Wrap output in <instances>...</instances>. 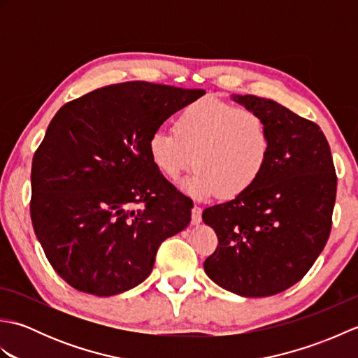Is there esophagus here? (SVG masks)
I'll use <instances>...</instances> for the list:
<instances>
[{"instance_id": "esophagus-1", "label": "esophagus", "mask_w": 358, "mask_h": 358, "mask_svg": "<svg viewBox=\"0 0 358 358\" xmlns=\"http://www.w3.org/2000/svg\"><path fill=\"white\" fill-rule=\"evenodd\" d=\"M201 212H203V209L200 206H194V209H192V224H200L201 223Z\"/></svg>"}]
</instances>
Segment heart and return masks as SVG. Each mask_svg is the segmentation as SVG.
I'll return each mask as SVG.
<instances>
[{
  "mask_svg": "<svg viewBox=\"0 0 358 358\" xmlns=\"http://www.w3.org/2000/svg\"><path fill=\"white\" fill-rule=\"evenodd\" d=\"M150 162L167 178L194 164L180 187L194 199H234L262 177L271 155V132L262 115L206 98L186 106L173 132L157 129L148 138Z\"/></svg>",
  "mask_w": 358,
  "mask_h": 358,
  "instance_id": "b5f03b06",
  "label": "heart"
}]
</instances>
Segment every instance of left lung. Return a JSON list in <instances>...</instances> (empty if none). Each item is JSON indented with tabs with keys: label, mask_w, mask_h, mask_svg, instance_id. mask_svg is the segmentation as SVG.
<instances>
[{
	"label": "left lung",
	"mask_w": 358,
	"mask_h": 358,
	"mask_svg": "<svg viewBox=\"0 0 358 358\" xmlns=\"http://www.w3.org/2000/svg\"><path fill=\"white\" fill-rule=\"evenodd\" d=\"M262 115L271 155L257 183L234 200L204 209L218 246L208 277L241 296H269L306 275L329 238L337 175L322 129L272 100L232 95Z\"/></svg>",
	"instance_id": "obj_1"
}]
</instances>
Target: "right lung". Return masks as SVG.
Masks as SVG:
<instances>
[{
  "label": "right lung",
  "instance_id": "obj_1",
  "mask_svg": "<svg viewBox=\"0 0 358 358\" xmlns=\"http://www.w3.org/2000/svg\"><path fill=\"white\" fill-rule=\"evenodd\" d=\"M204 94L120 83L52 118L32 162L30 217L66 283L98 296L126 292L150 275L159 245L186 229L194 204L152 164L148 138Z\"/></svg>",
  "mask_w": 358,
  "mask_h": 358
}]
</instances>
